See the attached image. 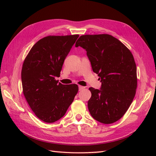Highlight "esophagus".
I'll list each match as a JSON object with an SVG mask.
<instances>
[{
    "label": "esophagus",
    "mask_w": 156,
    "mask_h": 156,
    "mask_svg": "<svg viewBox=\"0 0 156 156\" xmlns=\"http://www.w3.org/2000/svg\"><path fill=\"white\" fill-rule=\"evenodd\" d=\"M84 88H85V87H82V86H79V90H83V89H84Z\"/></svg>",
    "instance_id": "1"
}]
</instances>
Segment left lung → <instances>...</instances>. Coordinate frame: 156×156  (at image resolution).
I'll use <instances>...</instances> for the list:
<instances>
[{
	"label": "left lung",
	"instance_id": "8db88e82",
	"mask_svg": "<svg viewBox=\"0 0 156 156\" xmlns=\"http://www.w3.org/2000/svg\"><path fill=\"white\" fill-rule=\"evenodd\" d=\"M75 46L86 49L92 70L102 82L100 90L89 88V112L98 122L113 123L127 112L136 93L133 55L119 39L108 34L81 35Z\"/></svg>",
	"mask_w": 156,
	"mask_h": 156
}]
</instances>
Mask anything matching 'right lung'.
<instances>
[{"mask_svg": "<svg viewBox=\"0 0 156 156\" xmlns=\"http://www.w3.org/2000/svg\"><path fill=\"white\" fill-rule=\"evenodd\" d=\"M78 35H49L33 46L21 70L23 92L35 115L45 122L61 119L78 93L77 84L55 80Z\"/></svg>", "mask_w": 156, "mask_h": 156, "instance_id": "obj_1", "label": "right lung"}]
</instances>
